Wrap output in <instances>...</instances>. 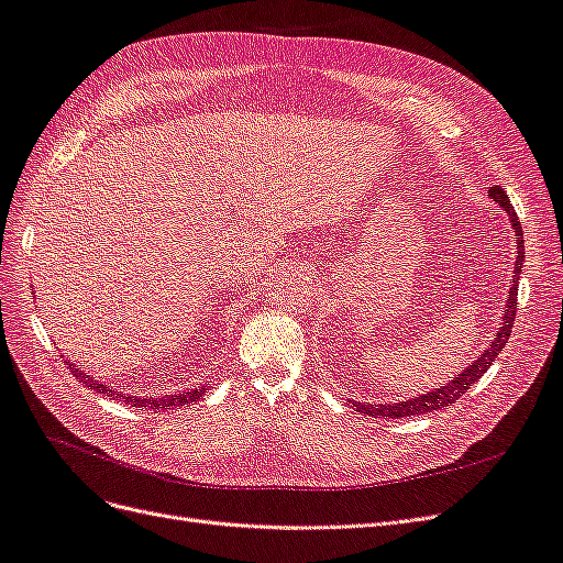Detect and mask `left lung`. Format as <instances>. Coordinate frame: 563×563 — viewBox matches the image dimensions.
Segmentation results:
<instances>
[{"instance_id":"8db88e82","label":"left lung","mask_w":563,"mask_h":563,"mask_svg":"<svg viewBox=\"0 0 563 563\" xmlns=\"http://www.w3.org/2000/svg\"><path fill=\"white\" fill-rule=\"evenodd\" d=\"M488 197L498 203V207L509 216V223H512L515 230V240H517V263H515V277H512V286H509V298L505 305V317L500 329L496 333V340L484 350V354H479V360H474L472 366H467L463 373H457V378L449 380L444 387H437L428 395H418L413 399L406 401H397V404H368V401H352L350 404L356 408L360 413L373 416V418H406V416H418V413H430L437 411V408H444L455 404V399H460L465 391L479 380L484 373L490 368L493 360L503 352L507 338L512 335V323H515V314H517V294H519V275H521V265H523V230L519 218L515 213V207L509 203V197L505 195V190L500 185L490 187Z\"/></svg>"}]
</instances>
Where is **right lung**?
<instances>
[{
	"instance_id": "1",
	"label": "right lung",
	"mask_w": 563,
	"mask_h": 563,
	"mask_svg": "<svg viewBox=\"0 0 563 563\" xmlns=\"http://www.w3.org/2000/svg\"><path fill=\"white\" fill-rule=\"evenodd\" d=\"M65 364H70V362H65ZM70 368H73V376L79 380V383H84L87 387H91V389H96V391H103V395H108V397H119V399H124L126 404H133L135 408H174V406H185V404H190V401H197L201 395H203V389L207 387H195V389H187V391H183V395H164V397H159V399H155V397H131V395H122V391H114V389H110V387H106L103 383H98V380H93L91 376H87V373L84 371H79V368H75V364H70Z\"/></svg>"
}]
</instances>
